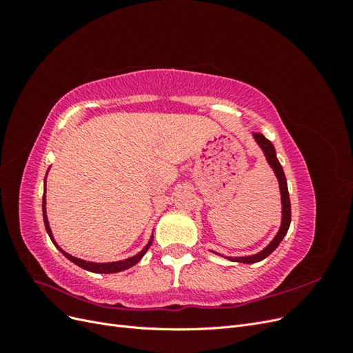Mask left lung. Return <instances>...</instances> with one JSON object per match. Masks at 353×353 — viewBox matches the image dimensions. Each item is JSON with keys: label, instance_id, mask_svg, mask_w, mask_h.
Returning a JSON list of instances; mask_svg holds the SVG:
<instances>
[{"label": "left lung", "instance_id": "left-lung-1", "mask_svg": "<svg viewBox=\"0 0 353 353\" xmlns=\"http://www.w3.org/2000/svg\"><path fill=\"white\" fill-rule=\"evenodd\" d=\"M252 137H253V140L256 141V144L259 145V148H261L265 159H266V162H268V165L274 170L276 181H279L280 194H281V223H280V230L276 231V234H275V237L261 252L250 254V256H236V258H234V256H227V259H230L232 262H240V263H256V262L263 261L266 256H270L276 248H279V244L284 239V236L288 231V227H290V222H292V209H290V197H288L287 181H285L283 166L280 165L279 159H276L275 148H274L272 143L270 140H266V138L262 134L252 132ZM213 253L221 254V253H216V252H213Z\"/></svg>", "mask_w": 353, "mask_h": 353}]
</instances>
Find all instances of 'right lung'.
<instances>
[{
	"instance_id": "right-lung-1",
	"label": "right lung",
	"mask_w": 353,
	"mask_h": 353,
	"mask_svg": "<svg viewBox=\"0 0 353 353\" xmlns=\"http://www.w3.org/2000/svg\"><path fill=\"white\" fill-rule=\"evenodd\" d=\"M47 172H48V170H47ZM46 179H47V175H46ZM46 179H44V184H46ZM46 205H47V199H46V187H44V196H42V216H44L46 230H47V232H48V236H50L51 241L54 243L56 248H57L63 254H65L70 262H73L74 265H78V266H81V268L87 270V271H90V272H95V274H114V272L125 271V270H128V268H132L134 265H137L138 262H140V261L143 259V256L147 253L148 249H150V245H152V243H153V234H152L150 240H148V243L145 244V248H144L141 252H138L137 254L131 256V258L122 259V261H116V262H91V261L81 259V258H74V256H72V254H69L68 252L63 250V249L60 248V245L56 243L54 236H52V231H51V228H50V222H48V216H47V208H46Z\"/></svg>"
}]
</instances>
